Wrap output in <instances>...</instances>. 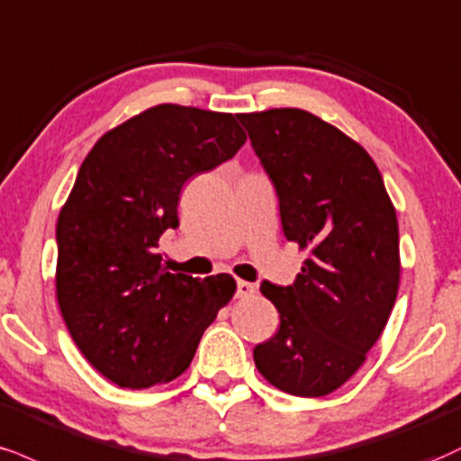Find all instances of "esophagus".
Masks as SVG:
<instances>
[{"instance_id":"obj_1","label":"esophagus","mask_w":461,"mask_h":461,"mask_svg":"<svg viewBox=\"0 0 461 461\" xmlns=\"http://www.w3.org/2000/svg\"><path fill=\"white\" fill-rule=\"evenodd\" d=\"M255 294V285L249 284V281H238L236 284V296L238 298H247V296H253Z\"/></svg>"}]
</instances>
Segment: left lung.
<instances>
[{
  "label": "left lung",
  "instance_id": "1",
  "mask_svg": "<svg viewBox=\"0 0 461 461\" xmlns=\"http://www.w3.org/2000/svg\"><path fill=\"white\" fill-rule=\"evenodd\" d=\"M279 195L287 240L309 258L292 285L264 281L279 312L255 367L296 397H321L357 374L399 290L397 214L363 146L303 109L238 113Z\"/></svg>",
  "mask_w": 461,
  "mask_h": 461
}]
</instances>
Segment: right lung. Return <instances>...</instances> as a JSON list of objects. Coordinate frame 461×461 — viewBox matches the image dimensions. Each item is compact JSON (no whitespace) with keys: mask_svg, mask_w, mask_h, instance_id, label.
Here are the masks:
<instances>
[{"mask_svg":"<svg viewBox=\"0 0 461 461\" xmlns=\"http://www.w3.org/2000/svg\"><path fill=\"white\" fill-rule=\"evenodd\" d=\"M245 141L236 115L167 103L104 132L81 163L55 230V294L72 341L122 389L185 374L234 296L231 275H174L157 247L177 227L188 177L230 160Z\"/></svg>","mask_w":461,"mask_h":461,"instance_id":"1","label":"right lung"}]
</instances>
